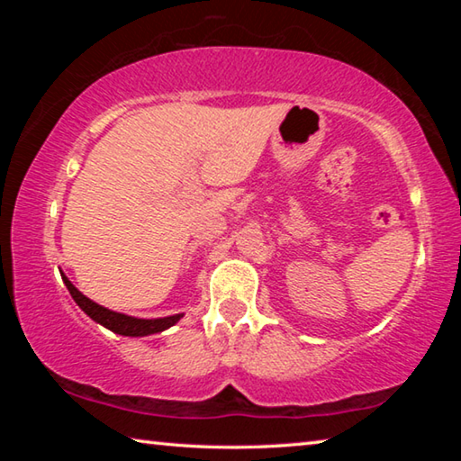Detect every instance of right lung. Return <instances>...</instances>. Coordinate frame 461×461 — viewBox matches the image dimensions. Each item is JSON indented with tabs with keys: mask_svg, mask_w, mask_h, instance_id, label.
I'll use <instances>...</instances> for the list:
<instances>
[{
	"mask_svg": "<svg viewBox=\"0 0 461 461\" xmlns=\"http://www.w3.org/2000/svg\"><path fill=\"white\" fill-rule=\"evenodd\" d=\"M60 276L77 305H79L85 313L93 319V321L107 327L109 331H113L118 335H128V338H144V335H152V333H160V331L168 330V327L178 323V319L183 317V313L158 317V319H138L131 315H123V313H118V311H112L107 307L97 305L95 301H91L89 296H85L79 288L71 283V280L62 275V272H60Z\"/></svg>",
	"mask_w": 461,
	"mask_h": 461,
	"instance_id": "obj_1",
	"label": "right lung"
}]
</instances>
